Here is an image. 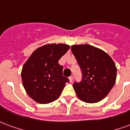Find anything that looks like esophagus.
Wrapping results in <instances>:
<instances>
[{
  "label": "esophagus",
  "mask_w": 130,
  "mask_h": 130,
  "mask_svg": "<svg viewBox=\"0 0 130 130\" xmlns=\"http://www.w3.org/2000/svg\"><path fill=\"white\" fill-rule=\"evenodd\" d=\"M69 80H70V83H72L73 82V76H70V77H69Z\"/></svg>",
  "instance_id": "esophagus-1"
}]
</instances>
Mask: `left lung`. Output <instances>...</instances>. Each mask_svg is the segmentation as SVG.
<instances>
[{
  "label": "left lung",
  "mask_w": 130,
  "mask_h": 130,
  "mask_svg": "<svg viewBox=\"0 0 130 130\" xmlns=\"http://www.w3.org/2000/svg\"><path fill=\"white\" fill-rule=\"evenodd\" d=\"M82 72V80L73 87L77 96L88 103H97L109 94L116 82V68L104 51L88 44L72 46Z\"/></svg>",
  "instance_id": "8db88e82"
}]
</instances>
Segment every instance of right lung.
Masks as SVG:
<instances>
[{
    "instance_id": "1",
    "label": "right lung",
    "mask_w": 130,
    "mask_h": 130,
    "mask_svg": "<svg viewBox=\"0 0 130 130\" xmlns=\"http://www.w3.org/2000/svg\"><path fill=\"white\" fill-rule=\"evenodd\" d=\"M70 46L50 44L36 50L23 67L21 77L27 94L37 103L47 104L60 96L69 78L62 76L58 60Z\"/></svg>"
}]
</instances>
